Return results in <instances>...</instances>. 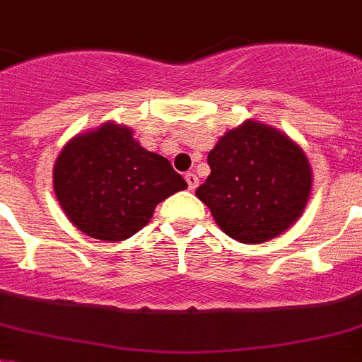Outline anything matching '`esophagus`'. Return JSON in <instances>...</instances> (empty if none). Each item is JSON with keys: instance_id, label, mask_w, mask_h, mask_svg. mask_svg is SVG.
I'll return each mask as SVG.
<instances>
[{"instance_id": "obj_1", "label": "esophagus", "mask_w": 362, "mask_h": 362, "mask_svg": "<svg viewBox=\"0 0 362 362\" xmlns=\"http://www.w3.org/2000/svg\"><path fill=\"white\" fill-rule=\"evenodd\" d=\"M185 179H187L188 188H190V190H196V188H198V185H199V179H198V175L194 174V172H188V174L185 175Z\"/></svg>"}]
</instances>
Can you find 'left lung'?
<instances>
[{"label":"left lung","mask_w":362,"mask_h":362,"mask_svg":"<svg viewBox=\"0 0 362 362\" xmlns=\"http://www.w3.org/2000/svg\"><path fill=\"white\" fill-rule=\"evenodd\" d=\"M211 175L196 190L228 237L262 244L292 228L313 190L305 151L283 131L246 120L209 151Z\"/></svg>","instance_id":"1"}]
</instances>
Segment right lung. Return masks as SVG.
<instances>
[{
    "instance_id": "1",
    "label": "right lung",
    "mask_w": 362,
    "mask_h": 362,
    "mask_svg": "<svg viewBox=\"0 0 362 362\" xmlns=\"http://www.w3.org/2000/svg\"><path fill=\"white\" fill-rule=\"evenodd\" d=\"M187 187L168 159L142 148L133 129L116 122L76 134L53 166L62 213L79 231L105 242L133 237L160 202Z\"/></svg>"
}]
</instances>
